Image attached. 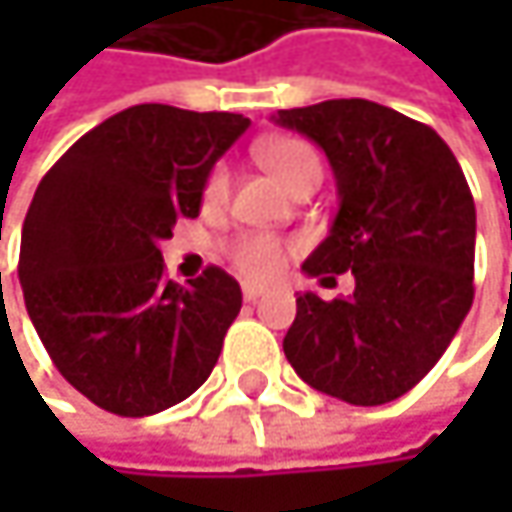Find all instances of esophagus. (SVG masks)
Wrapping results in <instances>:
<instances>
[{
	"instance_id": "34e87169",
	"label": "esophagus",
	"mask_w": 512,
	"mask_h": 512,
	"mask_svg": "<svg viewBox=\"0 0 512 512\" xmlns=\"http://www.w3.org/2000/svg\"><path fill=\"white\" fill-rule=\"evenodd\" d=\"M263 290H266L263 284H252V281H246V284H243V299H246V302H255V299L263 296Z\"/></svg>"
}]
</instances>
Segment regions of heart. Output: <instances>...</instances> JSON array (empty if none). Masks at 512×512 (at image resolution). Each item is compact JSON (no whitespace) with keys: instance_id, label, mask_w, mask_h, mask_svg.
<instances>
[{"instance_id":"b5f03b06","label":"heart","mask_w":512,"mask_h":512,"mask_svg":"<svg viewBox=\"0 0 512 512\" xmlns=\"http://www.w3.org/2000/svg\"><path fill=\"white\" fill-rule=\"evenodd\" d=\"M257 159L260 165L287 189H293L305 174H320V159L314 148L302 139H266L257 145ZM228 168L216 165L204 183V201L207 204H222L228 198ZM231 263L246 275V278H272L287 257V246L278 237L269 234H243L228 246Z\"/></svg>"}]
</instances>
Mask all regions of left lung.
<instances>
[{"label":"left lung","instance_id":"1","mask_svg":"<svg viewBox=\"0 0 512 512\" xmlns=\"http://www.w3.org/2000/svg\"><path fill=\"white\" fill-rule=\"evenodd\" d=\"M275 124L323 148L338 216L302 269L353 272V296L302 293L284 356L317 391L382 406L448 350L474 299V198L442 136L370 100L281 109Z\"/></svg>","mask_w":512,"mask_h":512}]
</instances>
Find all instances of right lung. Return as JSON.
I'll return each instance as SVG.
<instances>
[{
	"mask_svg": "<svg viewBox=\"0 0 512 512\" xmlns=\"http://www.w3.org/2000/svg\"><path fill=\"white\" fill-rule=\"evenodd\" d=\"M234 112L130 106L85 133L32 198L20 284L58 373L124 418L156 415L198 391L240 314L219 266L174 284L159 243L195 219L204 183L246 130Z\"/></svg>",
	"mask_w": 512,
	"mask_h": 512,
	"instance_id": "right-lung-1",
	"label": "right lung"
}]
</instances>
